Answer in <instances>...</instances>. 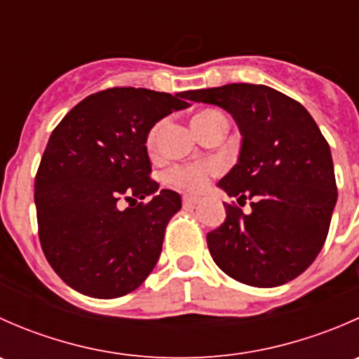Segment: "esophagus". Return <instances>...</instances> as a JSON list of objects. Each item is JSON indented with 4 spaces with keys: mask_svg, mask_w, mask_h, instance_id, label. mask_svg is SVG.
Returning a JSON list of instances; mask_svg holds the SVG:
<instances>
[{
    "mask_svg": "<svg viewBox=\"0 0 359 359\" xmlns=\"http://www.w3.org/2000/svg\"><path fill=\"white\" fill-rule=\"evenodd\" d=\"M200 201H201V200H200V198H198V196H184V198H182L184 206H187V208H193V206H196Z\"/></svg>",
    "mask_w": 359,
    "mask_h": 359,
    "instance_id": "obj_1",
    "label": "esophagus"
}]
</instances>
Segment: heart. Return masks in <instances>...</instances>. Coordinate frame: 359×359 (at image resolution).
Wrapping results in <instances>:
<instances>
[{
	"instance_id": "1",
	"label": "heart",
	"mask_w": 359,
	"mask_h": 359,
	"mask_svg": "<svg viewBox=\"0 0 359 359\" xmlns=\"http://www.w3.org/2000/svg\"><path fill=\"white\" fill-rule=\"evenodd\" d=\"M220 114L219 111H201L198 112L196 116L193 118V121H200V119H206L210 116ZM191 121V123H193ZM161 123L154 126L153 130L149 132V137H147V146L149 149H154L158 144V137L159 132H161ZM219 172V166L215 163H206V165H182V166H175L168 172V180L177 186L179 189L189 191V193H198V191H203L208 184L210 177L215 175Z\"/></svg>"
}]
</instances>
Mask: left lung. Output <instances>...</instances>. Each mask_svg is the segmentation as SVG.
<instances>
[{"label":"left lung","mask_w":359,"mask_h":359,"mask_svg":"<svg viewBox=\"0 0 359 359\" xmlns=\"http://www.w3.org/2000/svg\"><path fill=\"white\" fill-rule=\"evenodd\" d=\"M193 102L229 112L241 133L236 165L217 186L252 212L226 205L206 234L213 262L233 280L280 287L302 274L323 248L337 203L330 146L302 104L266 85L231 83L191 90Z\"/></svg>","instance_id":"left-lung-1"}]
</instances>
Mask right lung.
Masks as SVG:
<instances>
[{"mask_svg": "<svg viewBox=\"0 0 359 359\" xmlns=\"http://www.w3.org/2000/svg\"><path fill=\"white\" fill-rule=\"evenodd\" d=\"M189 93L109 88L72 107L50 135L34 180L41 248L76 292L116 299L144 283L161 253L166 224L182 208L175 191L149 179L147 135L189 107ZM119 210V199H143Z\"/></svg>", "mask_w": 359, "mask_h": 359, "instance_id": "1", "label": "right lung"}]
</instances>
